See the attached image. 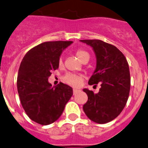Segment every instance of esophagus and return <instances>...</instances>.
I'll return each instance as SVG.
<instances>
[{
  "instance_id": "esophagus-1",
  "label": "esophagus",
  "mask_w": 148,
  "mask_h": 148,
  "mask_svg": "<svg viewBox=\"0 0 148 148\" xmlns=\"http://www.w3.org/2000/svg\"><path fill=\"white\" fill-rule=\"evenodd\" d=\"M79 89H77V88H73V93H74V95H75L77 92H79Z\"/></svg>"
}]
</instances>
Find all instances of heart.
I'll return each mask as SVG.
<instances>
[{
    "label": "heart",
    "instance_id": "obj_1",
    "mask_svg": "<svg viewBox=\"0 0 148 148\" xmlns=\"http://www.w3.org/2000/svg\"><path fill=\"white\" fill-rule=\"evenodd\" d=\"M76 56L81 62H83L86 59H89L90 57L89 53L83 49H79L76 51ZM59 63L60 65L62 64V59L60 60ZM64 81L73 86H79L83 81V77L77 74H68L64 77Z\"/></svg>",
    "mask_w": 148,
    "mask_h": 148
}]
</instances>
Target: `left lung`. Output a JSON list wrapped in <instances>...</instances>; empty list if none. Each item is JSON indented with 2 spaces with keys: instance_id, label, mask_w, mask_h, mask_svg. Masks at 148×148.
Listing matches in <instances>:
<instances>
[{
  "instance_id": "1",
  "label": "left lung",
  "mask_w": 148,
  "mask_h": 148,
  "mask_svg": "<svg viewBox=\"0 0 148 148\" xmlns=\"http://www.w3.org/2000/svg\"><path fill=\"white\" fill-rule=\"evenodd\" d=\"M92 47L96 56V68L88 84L101 83L95 94L88 88L83 111L97 124H106L119 116L125 106L130 89L129 65L124 55L115 46L98 39L79 40Z\"/></svg>"
}]
</instances>
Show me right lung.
<instances>
[{
	"label": "right lung",
	"mask_w": 148,
	"mask_h": 148,
	"mask_svg": "<svg viewBox=\"0 0 148 148\" xmlns=\"http://www.w3.org/2000/svg\"><path fill=\"white\" fill-rule=\"evenodd\" d=\"M71 41L46 42L29 50L19 67L17 88L21 103L29 119L48 125L62 114L73 95L69 85L60 83L52 86L48 82L51 71L59 68L62 53Z\"/></svg>",
	"instance_id": "add662e5"
}]
</instances>
